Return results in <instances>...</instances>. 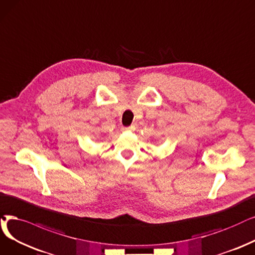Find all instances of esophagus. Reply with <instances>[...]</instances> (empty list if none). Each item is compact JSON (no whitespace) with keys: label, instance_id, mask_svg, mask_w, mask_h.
Listing matches in <instances>:
<instances>
[{"label":"esophagus","instance_id":"obj_1","mask_svg":"<svg viewBox=\"0 0 255 255\" xmlns=\"http://www.w3.org/2000/svg\"><path fill=\"white\" fill-rule=\"evenodd\" d=\"M134 127H128V128H122V130H134Z\"/></svg>","mask_w":255,"mask_h":255}]
</instances>
